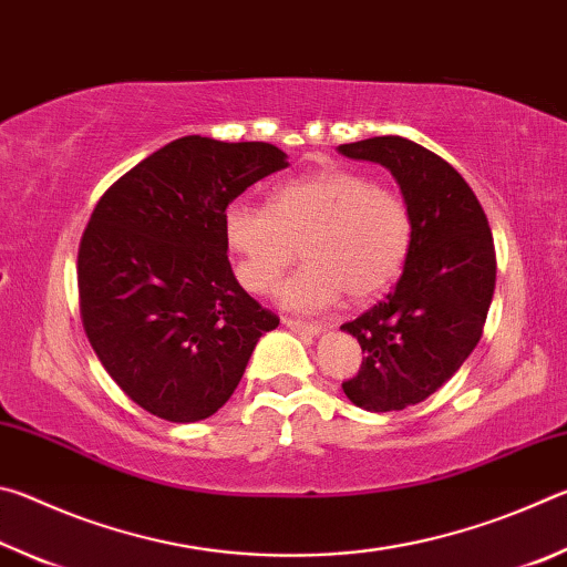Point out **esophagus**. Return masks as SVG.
Masks as SVG:
<instances>
[{
	"label": "esophagus",
	"mask_w": 567,
	"mask_h": 567,
	"mask_svg": "<svg viewBox=\"0 0 567 567\" xmlns=\"http://www.w3.org/2000/svg\"><path fill=\"white\" fill-rule=\"evenodd\" d=\"M285 324L297 334H320L322 332V324L305 322V320H297V318H285Z\"/></svg>",
	"instance_id": "esophagus-1"
}]
</instances>
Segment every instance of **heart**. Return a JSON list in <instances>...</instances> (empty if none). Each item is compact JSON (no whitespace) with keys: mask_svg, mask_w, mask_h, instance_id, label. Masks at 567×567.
Listing matches in <instances>:
<instances>
[{"mask_svg":"<svg viewBox=\"0 0 567 567\" xmlns=\"http://www.w3.org/2000/svg\"><path fill=\"white\" fill-rule=\"evenodd\" d=\"M225 237L239 257V280L260 295L275 290L302 247L307 265L285 285L282 300L295 310H320L342 292L364 302L398 280L412 217L395 189L362 172L330 169L277 187L267 205L235 199Z\"/></svg>","mask_w":567,"mask_h":567,"instance_id":"heart-1","label":"heart"}]
</instances>
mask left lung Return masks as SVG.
<instances>
[{
  "label": "left lung",
  "instance_id": "obj_1",
  "mask_svg": "<svg viewBox=\"0 0 567 567\" xmlns=\"http://www.w3.org/2000/svg\"><path fill=\"white\" fill-rule=\"evenodd\" d=\"M340 152L388 167L412 217L395 290L342 324L362 348L358 375L342 390L362 410H405L443 388L483 338L495 292L493 233L460 172L417 142L388 134Z\"/></svg>",
  "mask_w": 567,
  "mask_h": 567
}]
</instances>
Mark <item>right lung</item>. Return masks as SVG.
<instances>
[{
	"instance_id": "right-lung-1",
	"label": "right lung",
	"mask_w": 567,
	"mask_h": 567,
	"mask_svg": "<svg viewBox=\"0 0 567 567\" xmlns=\"http://www.w3.org/2000/svg\"><path fill=\"white\" fill-rule=\"evenodd\" d=\"M267 142L179 137L100 197L76 255L80 315L124 395L169 422L225 405L249 354L280 318L249 297L227 260L225 213L287 167Z\"/></svg>"
}]
</instances>
